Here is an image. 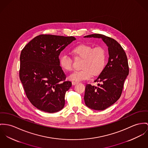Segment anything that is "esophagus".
I'll use <instances>...</instances> for the list:
<instances>
[{"mask_svg":"<svg viewBox=\"0 0 148 148\" xmlns=\"http://www.w3.org/2000/svg\"><path fill=\"white\" fill-rule=\"evenodd\" d=\"M77 83H78V82H75V81H73L72 82V84L73 85H75Z\"/></svg>","mask_w":148,"mask_h":148,"instance_id":"1","label":"esophagus"}]
</instances>
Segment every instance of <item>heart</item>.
<instances>
[{"instance_id":"heart-1","label":"heart","mask_w":148,"mask_h":148,"mask_svg":"<svg viewBox=\"0 0 148 148\" xmlns=\"http://www.w3.org/2000/svg\"><path fill=\"white\" fill-rule=\"evenodd\" d=\"M71 53L77 58L82 59L79 71L74 72L69 77L73 81L88 79L92 75H100L105 68L106 62V52L101 46L93 47L88 45H80L73 48ZM61 68L70 72L73 70V61L70 57L64 55L60 59Z\"/></svg>"}]
</instances>
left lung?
<instances>
[{"instance_id":"left-lung-1","label":"left lung","mask_w":148,"mask_h":148,"mask_svg":"<svg viewBox=\"0 0 148 148\" xmlns=\"http://www.w3.org/2000/svg\"><path fill=\"white\" fill-rule=\"evenodd\" d=\"M84 38H101L108 47L109 60L102 73L95 82H100L98 86L87 84L84 102L90 108L103 110L114 104L121 97L124 82L129 73V67L125 52L115 39L104 35L94 34Z\"/></svg>"}]
</instances>
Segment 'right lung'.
<instances>
[{
	"label": "right lung",
	"mask_w": 148,
	"mask_h": 148,
	"mask_svg": "<svg viewBox=\"0 0 148 148\" xmlns=\"http://www.w3.org/2000/svg\"><path fill=\"white\" fill-rule=\"evenodd\" d=\"M75 39L74 36L42 34L21 51L20 79L27 99L37 109L52 113L64 108L65 93L71 82L65 80L58 57Z\"/></svg>",
	"instance_id": "1"
}]
</instances>
